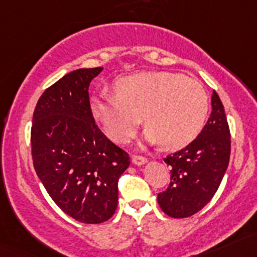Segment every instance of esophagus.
Instances as JSON below:
<instances>
[{
    "mask_svg": "<svg viewBox=\"0 0 257 257\" xmlns=\"http://www.w3.org/2000/svg\"><path fill=\"white\" fill-rule=\"evenodd\" d=\"M132 161H133L134 165L142 166L144 163L148 162V159H146L145 156H142V155H133V156H132Z\"/></svg>",
    "mask_w": 257,
    "mask_h": 257,
    "instance_id": "obj_1",
    "label": "esophagus"
}]
</instances>
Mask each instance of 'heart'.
Listing matches in <instances>:
<instances>
[{"label": "heart", "mask_w": 257, "mask_h": 257, "mask_svg": "<svg viewBox=\"0 0 257 257\" xmlns=\"http://www.w3.org/2000/svg\"><path fill=\"white\" fill-rule=\"evenodd\" d=\"M112 94L91 98L92 117L109 139L126 144L142 123L145 139L180 149L196 139L208 114V96L194 79L173 72H140L117 79Z\"/></svg>", "instance_id": "heart-1"}]
</instances>
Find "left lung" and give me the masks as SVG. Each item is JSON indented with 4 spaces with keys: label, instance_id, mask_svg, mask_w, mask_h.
I'll use <instances>...</instances> for the list:
<instances>
[{
    "label": "left lung",
    "instance_id": "1",
    "mask_svg": "<svg viewBox=\"0 0 257 257\" xmlns=\"http://www.w3.org/2000/svg\"><path fill=\"white\" fill-rule=\"evenodd\" d=\"M211 105L212 112L199 137L163 159L171 167V180L157 195V201L163 212L173 218L199 212L215 195L229 163V125L215 90Z\"/></svg>",
    "mask_w": 257,
    "mask_h": 257
}]
</instances>
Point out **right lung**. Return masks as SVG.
<instances>
[{"instance_id":"obj_1","label":"right lung","mask_w":257,"mask_h":257,"mask_svg":"<svg viewBox=\"0 0 257 257\" xmlns=\"http://www.w3.org/2000/svg\"><path fill=\"white\" fill-rule=\"evenodd\" d=\"M102 67L73 70L47 87L34 109V168L64 213L102 223L118 204V179L131 165L128 152L98 129L90 109V81Z\"/></svg>"}]
</instances>
